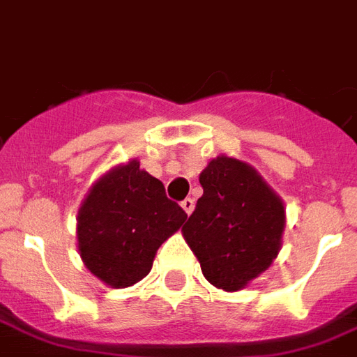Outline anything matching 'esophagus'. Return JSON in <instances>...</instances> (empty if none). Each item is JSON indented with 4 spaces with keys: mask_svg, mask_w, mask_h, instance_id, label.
<instances>
[{
    "mask_svg": "<svg viewBox=\"0 0 357 357\" xmlns=\"http://www.w3.org/2000/svg\"><path fill=\"white\" fill-rule=\"evenodd\" d=\"M181 207L184 208V213L186 214H192V211H194V207H195L194 199H192V197H186V199L181 203Z\"/></svg>",
    "mask_w": 357,
    "mask_h": 357,
    "instance_id": "34e87169",
    "label": "esophagus"
}]
</instances>
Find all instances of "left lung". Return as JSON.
I'll use <instances>...</instances> for the list:
<instances>
[{
    "instance_id": "obj_1",
    "label": "left lung",
    "mask_w": 357,
    "mask_h": 357,
    "mask_svg": "<svg viewBox=\"0 0 357 357\" xmlns=\"http://www.w3.org/2000/svg\"><path fill=\"white\" fill-rule=\"evenodd\" d=\"M203 195L182 227L203 277L239 291L267 271L282 246L284 201L246 162L218 156L199 175Z\"/></svg>"
}]
</instances>
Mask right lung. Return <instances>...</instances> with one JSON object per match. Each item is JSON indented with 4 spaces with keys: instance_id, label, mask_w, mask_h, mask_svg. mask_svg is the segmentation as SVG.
<instances>
[{
    "instance_id": "add662e5",
    "label": "right lung",
    "mask_w": 357,
    "mask_h": 357,
    "mask_svg": "<svg viewBox=\"0 0 357 357\" xmlns=\"http://www.w3.org/2000/svg\"><path fill=\"white\" fill-rule=\"evenodd\" d=\"M186 218L139 160L120 163L93 182L80 205V258L103 284L128 288L149 275L158 248Z\"/></svg>"
}]
</instances>
